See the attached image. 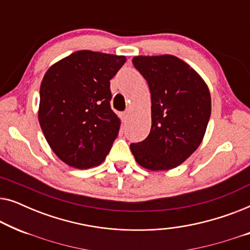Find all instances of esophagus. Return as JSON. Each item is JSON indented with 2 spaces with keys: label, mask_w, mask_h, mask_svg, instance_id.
<instances>
[{
  "label": "esophagus",
  "mask_w": 250,
  "mask_h": 250,
  "mask_svg": "<svg viewBox=\"0 0 250 250\" xmlns=\"http://www.w3.org/2000/svg\"><path fill=\"white\" fill-rule=\"evenodd\" d=\"M128 117H129V110H126V111L123 112V119H124L125 122L127 121Z\"/></svg>",
  "instance_id": "esophagus-1"
}]
</instances>
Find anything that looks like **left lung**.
<instances>
[{"instance_id":"1","label":"left lung","mask_w":250,"mask_h":250,"mask_svg":"<svg viewBox=\"0 0 250 250\" xmlns=\"http://www.w3.org/2000/svg\"><path fill=\"white\" fill-rule=\"evenodd\" d=\"M132 61L151 93V129L129 148L146 169L174 168L203 141L211 111L209 90L189 64L174 56H139Z\"/></svg>"}]
</instances>
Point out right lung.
I'll return each mask as SVG.
<instances>
[{
    "instance_id": "right-lung-1",
    "label": "right lung",
    "mask_w": 250,
    "mask_h": 250,
    "mask_svg": "<svg viewBox=\"0 0 250 250\" xmlns=\"http://www.w3.org/2000/svg\"><path fill=\"white\" fill-rule=\"evenodd\" d=\"M124 56L77 51L54 63L40 88L39 121L53 152L75 168L102 163L121 121L111 110L110 80Z\"/></svg>"
}]
</instances>
